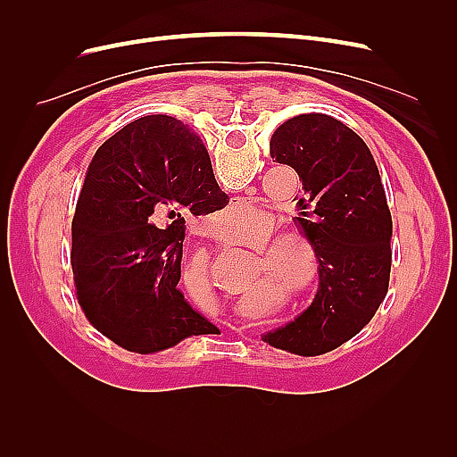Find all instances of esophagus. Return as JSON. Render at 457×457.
Masks as SVG:
<instances>
[{
	"label": "esophagus",
	"instance_id": "esophagus-1",
	"mask_svg": "<svg viewBox=\"0 0 457 457\" xmlns=\"http://www.w3.org/2000/svg\"><path fill=\"white\" fill-rule=\"evenodd\" d=\"M234 205H238V207H242V204H244V198H234V202H232Z\"/></svg>",
	"mask_w": 457,
	"mask_h": 457
}]
</instances>
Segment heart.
Returning <instances> with one entry per match:
<instances>
[{
  "instance_id": "1",
  "label": "heart",
  "mask_w": 457,
  "mask_h": 457,
  "mask_svg": "<svg viewBox=\"0 0 457 457\" xmlns=\"http://www.w3.org/2000/svg\"><path fill=\"white\" fill-rule=\"evenodd\" d=\"M262 269L295 292H305L320 272V255L309 234L299 228H280L269 234L255 257V272L259 274ZM247 294H252V289H247Z\"/></svg>"
}]
</instances>
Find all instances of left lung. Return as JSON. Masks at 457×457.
<instances>
[{"mask_svg": "<svg viewBox=\"0 0 457 457\" xmlns=\"http://www.w3.org/2000/svg\"><path fill=\"white\" fill-rule=\"evenodd\" d=\"M270 158L299 175L295 220L316 245L320 272L309 309L262 341L299 356L324 354L354 337L389 289L393 219L385 188L366 143L326 114L284 121Z\"/></svg>", "mask_w": 457, "mask_h": 457, "instance_id": "left-lung-1", "label": "left lung"}]
</instances>
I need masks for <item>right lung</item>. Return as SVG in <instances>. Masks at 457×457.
Here are the masks:
<instances>
[{"label":"right lung","instance_id":"1","mask_svg":"<svg viewBox=\"0 0 457 457\" xmlns=\"http://www.w3.org/2000/svg\"><path fill=\"white\" fill-rule=\"evenodd\" d=\"M200 137L171 116H145L110 137L89 163L72 220L76 297L120 347L152 354L217 328L181 289L185 219L223 210Z\"/></svg>","mask_w":457,"mask_h":457}]
</instances>
